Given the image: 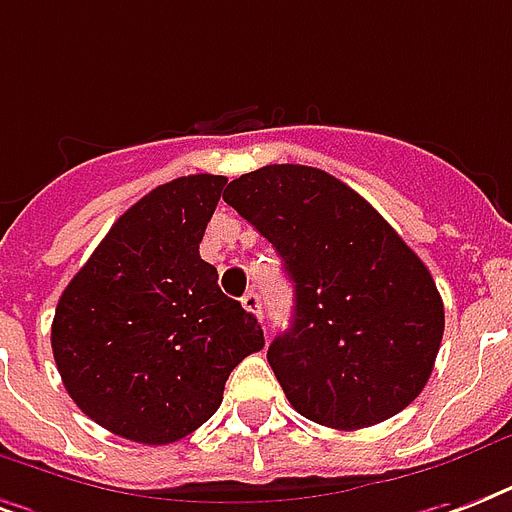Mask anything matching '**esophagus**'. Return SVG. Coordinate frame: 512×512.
I'll return each mask as SVG.
<instances>
[{
    "label": "esophagus",
    "instance_id": "esophagus-1",
    "mask_svg": "<svg viewBox=\"0 0 512 512\" xmlns=\"http://www.w3.org/2000/svg\"><path fill=\"white\" fill-rule=\"evenodd\" d=\"M241 306L247 308L249 314H255V317H260L263 314V300H260V295H257L255 290H249L244 298H241Z\"/></svg>",
    "mask_w": 512,
    "mask_h": 512
}]
</instances>
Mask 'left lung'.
I'll use <instances>...</instances> for the list:
<instances>
[{
    "instance_id": "1",
    "label": "left lung",
    "mask_w": 512,
    "mask_h": 512,
    "mask_svg": "<svg viewBox=\"0 0 512 512\" xmlns=\"http://www.w3.org/2000/svg\"><path fill=\"white\" fill-rule=\"evenodd\" d=\"M222 198L276 247L295 287L292 325L268 346L292 408L351 432L411 405L446 317L432 273L395 228L341 179L298 163L241 174Z\"/></svg>"
}]
</instances>
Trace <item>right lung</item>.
I'll use <instances>...</instances> for the list:
<instances>
[{
    "label": "right lung",
    "mask_w": 512,
    "mask_h": 512,
    "mask_svg": "<svg viewBox=\"0 0 512 512\" xmlns=\"http://www.w3.org/2000/svg\"><path fill=\"white\" fill-rule=\"evenodd\" d=\"M217 174L171 179L109 228L58 298L50 343L77 408L120 438L166 446L214 416L230 370L265 346L198 244Z\"/></svg>",
    "instance_id": "1"
}]
</instances>
